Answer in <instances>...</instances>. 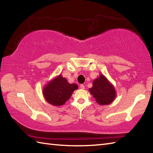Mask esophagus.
I'll return each instance as SVG.
<instances>
[{
    "instance_id": "1",
    "label": "esophagus",
    "mask_w": 153,
    "mask_h": 153,
    "mask_svg": "<svg viewBox=\"0 0 153 153\" xmlns=\"http://www.w3.org/2000/svg\"><path fill=\"white\" fill-rule=\"evenodd\" d=\"M80 88L82 89H85V85H83V84H82V85H80Z\"/></svg>"
}]
</instances>
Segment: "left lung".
I'll list each match as a JSON object with an SVG mask.
<instances>
[{
  "instance_id": "1",
  "label": "left lung",
  "mask_w": 153,
  "mask_h": 153,
  "mask_svg": "<svg viewBox=\"0 0 153 153\" xmlns=\"http://www.w3.org/2000/svg\"><path fill=\"white\" fill-rule=\"evenodd\" d=\"M89 91L99 105H110L116 97L114 86L103 74L93 80V87Z\"/></svg>"
}]
</instances>
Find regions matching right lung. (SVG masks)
<instances>
[{"label":"right lung","mask_w":153,"mask_h":153,"mask_svg":"<svg viewBox=\"0 0 153 153\" xmlns=\"http://www.w3.org/2000/svg\"><path fill=\"white\" fill-rule=\"evenodd\" d=\"M78 89L76 83H69L62 75L50 81L43 89V95L47 102L53 106L64 105L69 100L75 90Z\"/></svg>","instance_id":"obj_1"}]
</instances>
